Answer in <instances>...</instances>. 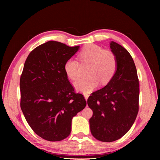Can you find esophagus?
<instances>
[{
  "label": "esophagus",
  "mask_w": 160,
  "mask_h": 160,
  "mask_svg": "<svg viewBox=\"0 0 160 160\" xmlns=\"http://www.w3.org/2000/svg\"><path fill=\"white\" fill-rule=\"evenodd\" d=\"M83 95H84V97H85V100H86V101H88V98L89 97V95H88V94H86V93H84V94H83ZM87 106H88V105H87Z\"/></svg>",
  "instance_id": "obj_1"
}]
</instances>
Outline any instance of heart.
Segmentation results:
<instances>
[{"mask_svg":"<svg viewBox=\"0 0 160 160\" xmlns=\"http://www.w3.org/2000/svg\"><path fill=\"white\" fill-rule=\"evenodd\" d=\"M79 57L83 62H89L88 76L81 77L74 83L76 90L88 93L101 84L108 83L113 78L118 67L117 58L109 50H104L95 44L85 45L80 52ZM67 75L72 80L79 76V63L73 59L67 60L64 65Z\"/></svg>","mask_w":160,"mask_h":160,"instance_id":"b5f03b06","label":"heart"}]
</instances>
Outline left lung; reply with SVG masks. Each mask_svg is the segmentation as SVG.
Masks as SVG:
<instances>
[{"label":"left lung","instance_id":"obj_1","mask_svg":"<svg viewBox=\"0 0 160 160\" xmlns=\"http://www.w3.org/2000/svg\"><path fill=\"white\" fill-rule=\"evenodd\" d=\"M110 48L117 58V70L108 85L92 93L88 100L93 112L89 119L91 132L105 142L122 138L132 128L139 110V80L132 57L114 41Z\"/></svg>","mask_w":160,"mask_h":160}]
</instances>
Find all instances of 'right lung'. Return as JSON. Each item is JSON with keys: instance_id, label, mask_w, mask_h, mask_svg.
<instances>
[{"instance_id": "1", "label": "right lung", "mask_w": 160, "mask_h": 160, "mask_svg": "<svg viewBox=\"0 0 160 160\" xmlns=\"http://www.w3.org/2000/svg\"><path fill=\"white\" fill-rule=\"evenodd\" d=\"M79 46L48 41L27 57L20 79L21 108L31 129L42 139L61 141L69 135L72 118L86 106L64 69Z\"/></svg>"}]
</instances>
